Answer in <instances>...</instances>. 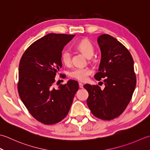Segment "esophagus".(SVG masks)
Here are the masks:
<instances>
[{
	"instance_id": "34e87169",
	"label": "esophagus",
	"mask_w": 150,
	"mask_h": 150,
	"mask_svg": "<svg viewBox=\"0 0 150 150\" xmlns=\"http://www.w3.org/2000/svg\"><path fill=\"white\" fill-rule=\"evenodd\" d=\"M79 88H82L83 87V85L81 83H79Z\"/></svg>"
}]
</instances>
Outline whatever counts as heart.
<instances>
[{"instance_id":"1","label":"heart","mask_w":150,"mask_h":150,"mask_svg":"<svg viewBox=\"0 0 150 150\" xmlns=\"http://www.w3.org/2000/svg\"><path fill=\"white\" fill-rule=\"evenodd\" d=\"M77 47L88 58H90L93 56L94 47L91 42L88 40L84 39V40L81 41L78 44ZM71 51L69 48L63 50L62 55H61V59H62V62L66 65H71ZM92 73V70L88 67H76L70 71L69 76L81 81H85L87 80L88 76Z\"/></svg>"}]
</instances>
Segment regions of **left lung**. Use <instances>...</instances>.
Here are the masks:
<instances>
[{
	"mask_svg": "<svg viewBox=\"0 0 150 150\" xmlns=\"http://www.w3.org/2000/svg\"><path fill=\"white\" fill-rule=\"evenodd\" d=\"M98 43L101 50L98 72L94 78L103 79L105 88L85 84L87 103L94 116L110 120L119 117L129 104L136 87L133 57L127 48L113 37L103 34Z\"/></svg>",
	"mask_w": 150,
	"mask_h": 150,
	"instance_id": "left-lung-1",
	"label": "left lung"
}]
</instances>
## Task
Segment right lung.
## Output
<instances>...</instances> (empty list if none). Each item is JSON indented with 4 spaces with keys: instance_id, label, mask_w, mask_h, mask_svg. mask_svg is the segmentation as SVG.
I'll return each instance as SVG.
<instances>
[{
    "instance_id": "add662e5",
    "label": "right lung",
    "mask_w": 150,
    "mask_h": 150,
    "mask_svg": "<svg viewBox=\"0 0 150 150\" xmlns=\"http://www.w3.org/2000/svg\"><path fill=\"white\" fill-rule=\"evenodd\" d=\"M74 35L49 33L30 46L19 63L18 92L30 114L46 125L62 121L68 114L78 81L54 87L55 76L62 67L61 55Z\"/></svg>"
}]
</instances>
